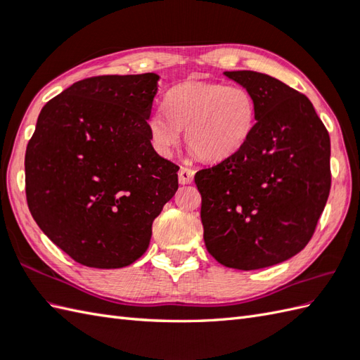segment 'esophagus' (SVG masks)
<instances>
[{"label": "esophagus", "mask_w": 360, "mask_h": 360, "mask_svg": "<svg viewBox=\"0 0 360 360\" xmlns=\"http://www.w3.org/2000/svg\"><path fill=\"white\" fill-rule=\"evenodd\" d=\"M193 176H195V170H192V168L181 167V168H179V173H178L179 184H182V186L190 184V182L193 181Z\"/></svg>", "instance_id": "obj_1"}]
</instances>
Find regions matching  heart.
<instances>
[{
    "label": "heart",
    "instance_id": "heart-1",
    "mask_svg": "<svg viewBox=\"0 0 360 360\" xmlns=\"http://www.w3.org/2000/svg\"><path fill=\"white\" fill-rule=\"evenodd\" d=\"M167 111L147 120L150 141L160 156H170L186 129V142L207 162L227 159L244 147L257 125V101L243 86L218 82H184L165 98Z\"/></svg>",
    "mask_w": 360,
    "mask_h": 360
}]
</instances>
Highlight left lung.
<instances>
[{"instance_id":"8db88e82","label":"left lung","mask_w":360,"mask_h":360,"mask_svg":"<svg viewBox=\"0 0 360 360\" xmlns=\"http://www.w3.org/2000/svg\"><path fill=\"white\" fill-rule=\"evenodd\" d=\"M257 101L250 139L195 174L204 243L218 263L252 271L309 243L331 188V143L309 98L267 74L226 71Z\"/></svg>"}]
</instances>
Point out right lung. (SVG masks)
Masks as SVG:
<instances>
[{
  "label": "right lung",
  "instance_id": "add662e5",
  "mask_svg": "<svg viewBox=\"0 0 360 360\" xmlns=\"http://www.w3.org/2000/svg\"><path fill=\"white\" fill-rule=\"evenodd\" d=\"M158 82L155 72L75 82L38 116L25 158L29 210L83 266L141 258L178 190L179 167L158 155L147 128Z\"/></svg>",
  "mask_w": 360,
  "mask_h": 360
}]
</instances>
